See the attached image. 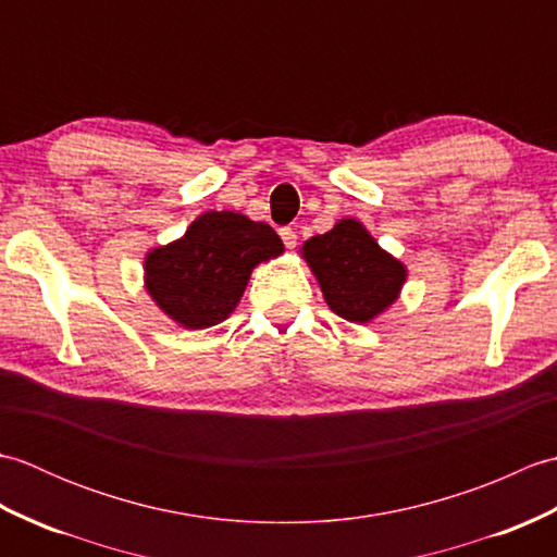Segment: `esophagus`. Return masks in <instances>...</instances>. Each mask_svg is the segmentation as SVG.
Segmentation results:
<instances>
[{
    "label": "esophagus",
    "mask_w": 557,
    "mask_h": 557,
    "mask_svg": "<svg viewBox=\"0 0 557 557\" xmlns=\"http://www.w3.org/2000/svg\"><path fill=\"white\" fill-rule=\"evenodd\" d=\"M280 236H282V242H285V246L289 248V251H292V248H297V239H299V236H297V232H294L292 227H282V230H280Z\"/></svg>",
    "instance_id": "1"
}]
</instances>
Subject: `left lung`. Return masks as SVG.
<instances>
[{"label":"left lung","mask_w":557,"mask_h":557,"mask_svg":"<svg viewBox=\"0 0 557 557\" xmlns=\"http://www.w3.org/2000/svg\"><path fill=\"white\" fill-rule=\"evenodd\" d=\"M330 311L349 323H371L393 306L407 282V265L387 253L357 218H342L301 246Z\"/></svg>","instance_id":"left-lung-1"}]
</instances>
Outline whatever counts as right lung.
Returning <instances> with one entry per match:
<instances>
[{
  "label": "right lung",
  "mask_w": 557,
  "mask_h": 557,
  "mask_svg": "<svg viewBox=\"0 0 557 557\" xmlns=\"http://www.w3.org/2000/svg\"><path fill=\"white\" fill-rule=\"evenodd\" d=\"M285 253L275 230L242 212L208 210L186 232L144 258V287L186 330L222 323L239 306L256 265Z\"/></svg>",
  "instance_id": "right-lung-1"
}]
</instances>
